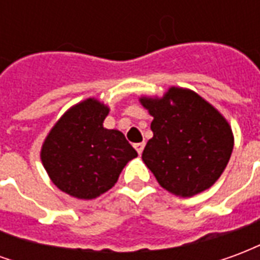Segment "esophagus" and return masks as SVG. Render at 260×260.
Here are the masks:
<instances>
[{"label": "esophagus", "mask_w": 260, "mask_h": 260, "mask_svg": "<svg viewBox=\"0 0 260 260\" xmlns=\"http://www.w3.org/2000/svg\"><path fill=\"white\" fill-rule=\"evenodd\" d=\"M134 146H135L136 152L141 154V153L143 152V149H145V142H139V143H135Z\"/></svg>", "instance_id": "1"}]
</instances>
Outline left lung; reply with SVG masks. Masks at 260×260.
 <instances>
[{"label": "left lung", "instance_id": "1", "mask_svg": "<svg viewBox=\"0 0 260 260\" xmlns=\"http://www.w3.org/2000/svg\"><path fill=\"white\" fill-rule=\"evenodd\" d=\"M153 117L149 139L142 153L166 191L191 198L220 178L234 149L229 121L193 90L171 86L163 97L141 96Z\"/></svg>", "mask_w": 260, "mask_h": 260}]
</instances>
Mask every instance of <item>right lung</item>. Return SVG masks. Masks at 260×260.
<instances>
[{
	"instance_id": "1",
	"label": "right lung",
	"mask_w": 260,
	"mask_h": 260,
	"mask_svg": "<svg viewBox=\"0 0 260 260\" xmlns=\"http://www.w3.org/2000/svg\"><path fill=\"white\" fill-rule=\"evenodd\" d=\"M110 107L89 97L68 108L42 145L40 158L50 180L76 199H94L118 181L138 156L118 129L103 126Z\"/></svg>"
}]
</instances>
